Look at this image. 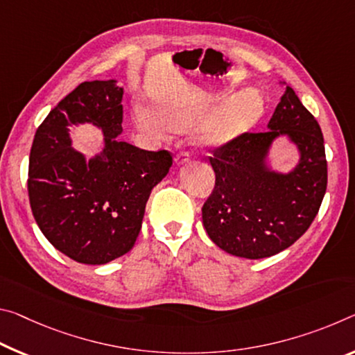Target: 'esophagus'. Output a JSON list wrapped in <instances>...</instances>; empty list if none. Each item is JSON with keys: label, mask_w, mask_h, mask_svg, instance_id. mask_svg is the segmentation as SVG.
<instances>
[{"label": "esophagus", "mask_w": 355, "mask_h": 355, "mask_svg": "<svg viewBox=\"0 0 355 355\" xmlns=\"http://www.w3.org/2000/svg\"><path fill=\"white\" fill-rule=\"evenodd\" d=\"M191 155L188 153V151H180V153L175 156V162L177 164H184V162L189 161Z\"/></svg>", "instance_id": "34e87169"}]
</instances>
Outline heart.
Segmentation results:
<instances>
[{
    "instance_id": "b5f03b06",
    "label": "heart",
    "mask_w": 355,
    "mask_h": 355,
    "mask_svg": "<svg viewBox=\"0 0 355 355\" xmlns=\"http://www.w3.org/2000/svg\"><path fill=\"white\" fill-rule=\"evenodd\" d=\"M157 112L159 115L147 107H139L136 110V123L139 128L156 134H167L171 129L189 126L194 118V114L188 107L178 103H164ZM262 112L263 103L257 93H241L218 112L205 129V139L213 145L227 142L254 126Z\"/></svg>"
}]
</instances>
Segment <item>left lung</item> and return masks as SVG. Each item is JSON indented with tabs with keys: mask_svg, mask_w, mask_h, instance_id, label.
<instances>
[{
	"mask_svg": "<svg viewBox=\"0 0 355 355\" xmlns=\"http://www.w3.org/2000/svg\"><path fill=\"white\" fill-rule=\"evenodd\" d=\"M267 128L241 134L210 157L216 182L202 221L213 243L232 256L262 259L289 248L311 226L327 189L320 126L291 87ZM281 135L300 150V162L289 173L273 171L266 162Z\"/></svg>",
	"mask_w": 355,
	"mask_h": 355,
	"instance_id": "left-lung-1",
	"label": "left lung"
}]
</instances>
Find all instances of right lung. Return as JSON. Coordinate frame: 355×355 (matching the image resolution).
<instances>
[{
	"instance_id": "add662e5",
	"label": "right lung",
	"mask_w": 355,
	"mask_h": 355,
	"mask_svg": "<svg viewBox=\"0 0 355 355\" xmlns=\"http://www.w3.org/2000/svg\"><path fill=\"white\" fill-rule=\"evenodd\" d=\"M123 88L116 80L83 82L41 123L31 145L28 196L41 232L72 261L101 266L132 248L145 205L167 175L172 155L121 142ZM92 122L105 134L87 160L71 148L69 126Z\"/></svg>"
}]
</instances>
